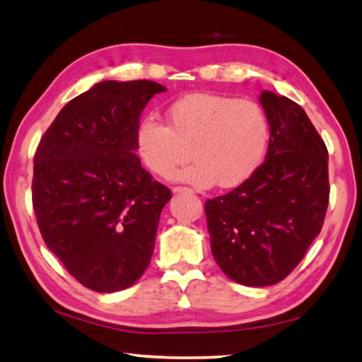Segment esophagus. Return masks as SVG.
<instances>
[{"label": "esophagus", "instance_id": "obj_1", "mask_svg": "<svg viewBox=\"0 0 362 362\" xmlns=\"http://www.w3.org/2000/svg\"><path fill=\"white\" fill-rule=\"evenodd\" d=\"M173 192L174 193H187V192H189V188H187V187H174Z\"/></svg>", "mask_w": 362, "mask_h": 362}]
</instances>
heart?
I'll list each match as a JSON object with an SVG mask.
<instances>
[{
    "instance_id": "b5f03b06",
    "label": "heart",
    "mask_w": 362,
    "mask_h": 362,
    "mask_svg": "<svg viewBox=\"0 0 362 362\" xmlns=\"http://www.w3.org/2000/svg\"><path fill=\"white\" fill-rule=\"evenodd\" d=\"M168 119L169 126L146 115L136 131L139 155L156 175H170L192 156L177 179L231 188L247 180L265 156L269 122L257 102L196 93L175 100Z\"/></svg>"
}]
</instances>
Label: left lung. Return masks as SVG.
<instances>
[{
  "mask_svg": "<svg viewBox=\"0 0 362 362\" xmlns=\"http://www.w3.org/2000/svg\"><path fill=\"white\" fill-rule=\"evenodd\" d=\"M269 122L267 159L235 189L204 204L211 249L235 283L276 284L320 235L329 204V155L305 110L262 93Z\"/></svg>",
  "mask_w": 362,
  "mask_h": 362,
  "instance_id": "8db88e82",
  "label": "left lung"
}]
</instances>
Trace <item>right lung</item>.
I'll return each instance as SVG.
<instances>
[{
  "label": "right lung",
  "instance_id": "right-lung-1",
  "mask_svg": "<svg viewBox=\"0 0 362 362\" xmlns=\"http://www.w3.org/2000/svg\"><path fill=\"white\" fill-rule=\"evenodd\" d=\"M166 88L102 81L60 110L33 159L32 201L46 246L95 292L131 287L150 265L170 189L136 155L140 113Z\"/></svg>",
  "mask_w": 362,
  "mask_h": 362
}]
</instances>
